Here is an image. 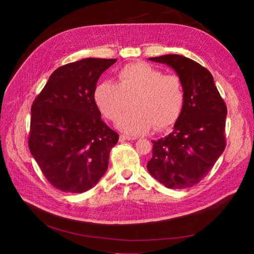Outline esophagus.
Returning a JSON list of instances; mask_svg holds the SVG:
<instances>
[{"label": "esophagus", "mask_w": 254, "mask_h": 254, "mask_svg": "<svg viewBox=\"0 0 254 254\" xmlns=\"http://www.w3.org/2000/svg\"><path fill=\"white\" fill-rule=\"evenodd\" d=\"M136 138H134V137H128V136H125V135H120V137H119V141L120 142H125V141H132V140H135Z\"/></svg>", "instance_id": "esophagus-1"}]
</instances>
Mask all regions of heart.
<instances>
[{
    "instance_id": "obj_1",
    "label": "heart",
    "mask_w": 254,
    "mask_h": 254,
    "mask_svg": "<svg viewBox=\"0 0 254 254\" xmlns=\"http://www.w3.org/2000/svg\"><path fill=\"white\" fill-rule=\"evenodd\" d=\"M95 102L111 122H116L131 102L132 110L119 119L117 127L136 136L146 134L153 127L164 130L174 125L183 110L184 90L178 76L136 63L119 70L116 83H100L95 90Z\"/></svg>"
}]
</instances>
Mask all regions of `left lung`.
<instances>
[{
  "label": "left lung",
  "instance_id": "left-lung-1",
  "mask_svg": "<svg viewBox=\"0 0 254 254\" xmlns=\"http://www.w3.org/2000/svg\"><path fill=\"white\" fill-rule=\"evenodd\" d=\"M148 60L177 73L184 106L171 134L152 141L147 170L168 189L191 188L207 176L225 148L226 106L212 74L196 62L179 55Z\"/></svg>",
  "mask_w": 254,
  "mask_h": 254
}]
</instances>
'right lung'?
<instances>
[{
  "instance_id": "1",
  "label": "right lung",
  "mask_w": 254,
  "mask_h": 254,
  "mask_svg": "<svg viewBox=\"0 0 254 254\" xmlns=\"http://www.w3.org/2000/svg\"><path fill=\"white\" fill-rule=\"evenodd\" d=\"M116 59L88 58L60 66L32 105L29 148L56 189L79 193L108 169L118 134L101 118L97 82Z\"/></svg>"
}]
</instances>
